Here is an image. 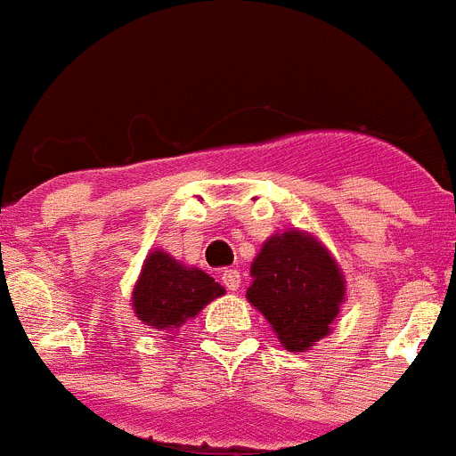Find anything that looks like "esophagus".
<instances>
[{
	"label": "esophagus",
	"mask_w": 456,
	"mask_h": 456,
	"mask_svg": "<svg viewBox=\"0 0 456 456\" xmlns=\"http://www.w3.org/2000/svg\"><path fill=\"white\" fill-rule=\"evenodd\" d=\"M220 277H223V284L227 286V290H232V293L238 290V286H240V273H238V270L224 268Z\"/></svg>",
	"instance_id": "esophagus-1"
}]
</instances>
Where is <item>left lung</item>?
Masks as SVG:
<instances>
[{
    "label": "left lung",
    "mask_w": 456,
    "mask_h": 456,
    "mask_svg": "<svg viewBox=\"0 0 456 456\" xmlns=\"http://www.w3.org/2000/svg\"><path fill=\"white\" fill-rule=\"evenodd\" d=\"M249 274L245 297L268 320L284 350L309 352L331 334L346 302V277L314 233H273L254 256Z\"/></svg>",
    "instance_id": "8db88e82"
}]
</instances>
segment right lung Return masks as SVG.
<instances>
[{
	"instance_id": "1",
	"label": "right lung",
	"mask_w": 456,
	"mask_h": 456,
	"mask_svg": "<svg viewBox=\"0 0 456 456\" xmlns=\"http://www.w3.org/2000/svg\"><path fill=\"white\" fill-rule=\"evenodd\" d=\"M220 295H224V289L204 270L154 249L147 254L131 290V306L142 325L163 331L166 340H170L177 338L188 320Z\"/></svg>"
}]
</instances>
